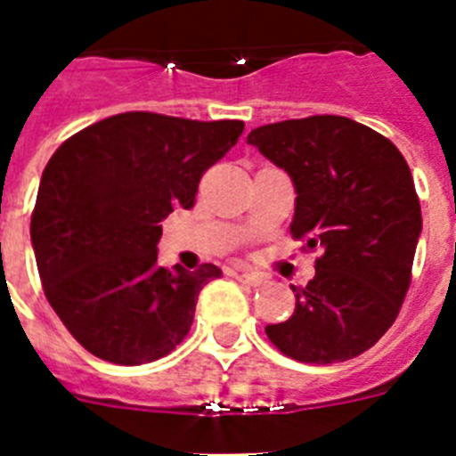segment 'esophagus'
<instances>
[{"instance_id": "obj_1", "label": "esophagus", "mask_w": 456, "mask_h": 456, "mask_svg": "<svg viewBox=\"0 0 456 456\" xmlns=\"http://www.w3.org/2000/svg\"><path fill=\"white\" fill-rule=\"evenodd\" d=\"M240 281L241 283L251 285V288H257V285H263L265 278L260 276V273H253V272H241L240 273Z\"/></svg>"}]
</instances>
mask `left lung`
<instances>
[{"mask_svg":"<svg viewBox=\"0 0 456 456\" xmlns=\"http://www.w3.org/2000/svg\"><path fill=\"white\" fill-rule=\"evenodd\" d=\"M297 191L289 231L322 248L294 288V313L265 329L285 356L340 363L368 352L395 322L422 232L409 164L386 136L345 116L263 125L247 136Z\"/></svg>","mask_w":456,"mask_h":456,"instance_id":"left-lung-1","label":"left lung"}]
</instances>
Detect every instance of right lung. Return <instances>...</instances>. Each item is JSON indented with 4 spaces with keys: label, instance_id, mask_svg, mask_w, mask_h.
<instances>
[{
    "label": "right lung",
    "instance_id": "1",
    "mask_svg": "<svg viewBox=\"0 0 456 456\" xmlns=\"http://www.w3.org/2000/svg\"><path fill=\"white\" fill-rule=\"evenodd\" d=\"M241 132V120L127 111L93 123L52 155L31 244L47 301L93 356L151 363L189 333L199 292L221 269L159 267V221L191 208L203 173Z\"/></svg>",
    "mask_w": 456,
    "mask_h": 456
}]
</instances>
